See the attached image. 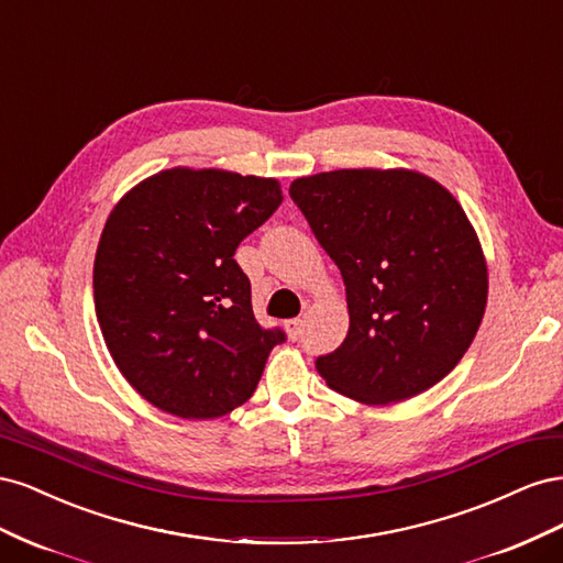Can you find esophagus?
Listing matches in <instances>:
<instances>
[{
	"label": "esophagus",
	"mask_w": 563,
	"mask_h": 563,
	"mask_svg": "<svg viewBox=\"0 0 563 563\" xmlns=\"http://www.w3.org/2000/svg\"><path fill=\"white\" fill-rule=\"evenodd\" d=\"M300 327H302V319H286V321H284V329H286L288 338H298Z\"/></svg>",
	"instance_id": "obj_1"
}]
</instances>
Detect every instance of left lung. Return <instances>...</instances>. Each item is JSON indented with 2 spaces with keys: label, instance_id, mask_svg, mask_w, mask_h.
Wrapping results in <instances>:
<instances>
[{
  "label": "left lung",
  "instance_id": "1",
  "mask_svg": "<svg viewBox=\"0 0 563 563\" xmlns=\"http://www.w3.org/2000/svg\"><path fill=\"white\" fill-rule=\"evenodd\" d=\"M288 192L347 294V338L319 356V376L368 406L446 378L488 298L486 255L457 199L413 168H338L296 178Z\"/></svg>",
  "mask_w": 563,
  "mask_h": 563
}]
</instances>
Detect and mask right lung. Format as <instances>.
I'll use <instances>...</instances> for the list:
<instances>
[{
  "mask_svg": "<svg viewBox=\"0 0 563 563\" xmlns=\"http://www.w3.org/2000/svg\"><path fill=\"white\" fill-rule=\"evenodd\" d=\"M282 199L277 178L174 166L114 203L93 263L96 317L152 406L211 420L251 399L284 333L255 321L234 251Z\"/></svg>",
  "mask_w": 563,
  "mask_h": 563,
  "instance_id": "right-lung-1",
  "label": "right lung"
}]
</instances>
